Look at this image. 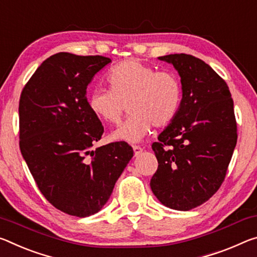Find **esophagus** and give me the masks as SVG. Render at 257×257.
I'll return each mask as SVG.
<instances>
[{"label":"esophagus","instance_id":"esophagus-1","mask_svg":"<svg viewBox=\"0 0 257 257\" xmlns=\"http://www.w3.org/2000/svg\"><path fill=\"white\" fill-rule=\"evenodd\" d=\"M133 150H134V153H135V157L140 156V154L143 152V149H142L141 146H138V145H134L133 146Z\"/></svg>","mask_w":257,"mask_h":257}]
</instances>
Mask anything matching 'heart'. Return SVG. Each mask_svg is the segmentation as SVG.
<instances>
[{"label":"heart","mask_w":257,"mask_h":257,"mask_svg":"<svg viewBox=\"0 0 257 257\" xmlns=\"http://www.w3.org/2000/svg\"><path fill=\"white\" fill-rule=\"evenodd\" d=\"M107 89H96L88 97V107L107 123H117L129 105L132 115L112 138L129 143L141 142L153 125L165 127L177 115L182 104V84L175 73L157 71L150 65L128 59L107 74Z\"/></svg>","instance_id":"heart-1"}]
</instances>
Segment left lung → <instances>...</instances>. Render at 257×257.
Listing matches in <instances>:
<instances>
[{
	"instance_id": "left-lung-1",
	"label": "left lung",
	"mask_w": 257,
	"mask_h": 257,
	"mask_svg": "<svg viewBox=\"0 0 257 257\" xmlns=\"http://www.w3.org/2000/svg\"><path fill=\"white\" fill-rule=\"evenodd\" d=\"M181 76L182 104L152 144L158 169L152 192L162 205L190 210L217 192L237 144L233 100L225 81L197 57H159Z\"/></svg>"
}]
</instances>
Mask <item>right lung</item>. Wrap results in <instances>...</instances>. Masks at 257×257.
<instances>
[{
  "instance_id": "right-lung-1",
  "label": "right lung",
  "mask_w": 257,
  "mask_h": 257,
  "mask_svg": "<svg viewBox=\"0 0 257 257\" xmlns=\"http://www.w3.org/2000/svg\"><path fill=\"white\" fill-rule=\"evenodd\" d=\"M111 63L58 52L40 65L19 100V146L41 193L72 216L103 208L134 156L125 142L93 148L104 133L88 107L87 87Z\"/></svg>"
}]
</instances>
